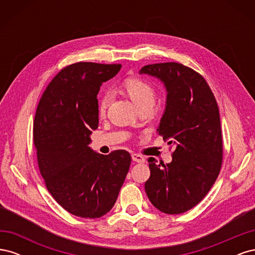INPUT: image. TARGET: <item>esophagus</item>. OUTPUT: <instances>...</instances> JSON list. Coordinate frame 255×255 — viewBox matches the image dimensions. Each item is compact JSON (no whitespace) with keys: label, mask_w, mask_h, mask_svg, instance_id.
Instances as JSON below:
<instances>
[{"label":"esophagus","mask_w":255,"mask_h":255,"mask_svg":"<svg viewBox=\"0 0 255 255\" xmlns=\"http://www.w3.org/2000/svg\"><path fill=\"white\" fill-rule=\"evenodd\" d=\"M132 159L134 161H136V163H143L144 161V157L142 155H140V154H137V153L132 154Z\"/></svg>","instance_id":"obj_1"}]
</instances>
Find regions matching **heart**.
Wrapping results in <instances>:
<instances>
[{
    "label": "heart",
    "mask_w": 255,
    "mask_h": 255,
    "mask_svg": "<svg viewBox=\"0 0 255 255\" xmlns=\"http://www.w3.org/2000/svg\"><path fill=\"white\" fill-rule=\"evenodd\" d=\"M123 88L127 94L132 99V101L136 104L138 109L145 105H153L155 101V87L153 85L141 79L129 78L123 82ZM111 102V94L105 92L102 95L99 101V112L104 114Z\"/></svg>",
    "instance_id": "obj_1"
}]
</instances>
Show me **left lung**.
Wrapping results in <instances>:
<instances>
[{
  "instance_id": "left-lung-1",
  "label": "left lung",
  "mask_w": 255,
  "mask_h": 255,
  "mask_svg": "<svg viewBox=\"0 0 255 255\" xmlns=\"http://www.w3.org/2000/svg\"><path fill=\"white\" fill-rule=\"evenodd\" d=\"M139 74L156 78L167 91L157 133L174 145L172 160L149 158L144 189L151 203L169 215L196 206L214 185L222 163L219 109L203 76L177 63L144 66Z\"/></svg>"
}]
</instances>
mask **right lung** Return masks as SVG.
<instances>
[{
	"label": "right lung",
	"mask_w": 255,
	"mask_h": 255,
	"mask_svg": "<svg viewBox=\"0 0 255 255\" xmlns=\"http://www.w3.org/2000/svg\"><path fill=\"white\" fill-rule=\"evenodd\" d=\"M121 65L76 63L64 68L43 92L34 120V142L47 188L67 212L100 218L118 198L130 165L129 153L92 150L99 126L100 87Z\"/></svg>",
	"instance_id": "add662e5"
}]
</instances>
